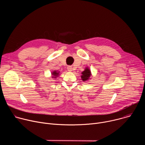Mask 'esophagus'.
Segmentation results:
<instances>
[{
	"label": "esophagus",
	"mask_w": 145,
	"mask_h": 145,
	"mask_svg": "<svg viewBox=\"0 0 145 145\" xmlns=\"http://www.w3.org/2000/svg\"><path fill=\"white\" fill-rule=\"evenodd\" d=\"M67 69H68V71L72 72V67L71 66H68V67H67Z\"/></svg>",
	"instance_id": "34e87169"
}]
</instances>
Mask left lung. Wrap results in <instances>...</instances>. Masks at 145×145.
Listing matches in <instances>:
<instances>
[{"label":"left lung","mask_w":145,"mask_h":145,"mask_svg":"<svg viewBox=\"0 0 145 145\" xmlns=\"http://www.w3.org/2000/svg\"><path fill=\"white\" fill-rule=\"evenodd\" d=\"M91 76H92L91 71L89 68L87 67L84 68V71L83 72H81V78L82 81L86 82V81H88L89 80H91Z\"/></svg>","instance_id":"left-lung-1"}]
</instances>
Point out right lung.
I'll return each mask as SVG.
<instances>
[{"mask_svg":"<svg viewBox=\"0 0 145 145\" xmlns=\"http://www.w3.org/2000/svg\"><path fill=\"white\" fill-rule=\"evenodd\" d=\"M52 74V78H56L57 77H58L59 76V71H56V70H54L53 71H52V72L51 73Z\"/></svg>","mask_w":145,"mask_h":145,"instance_id":"obj_1","label":"right lung"}]
</instances>
